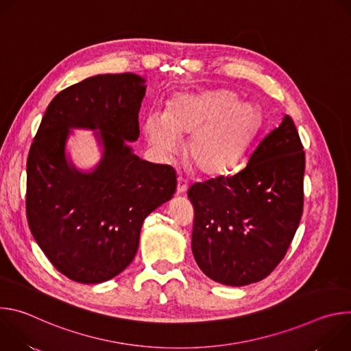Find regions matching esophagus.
I'll return each mask as SVG.
<instances>
[{"instance_id":"esophagus-1","label":"esophagus","mask_w":351,"mask_h":351,"mask_svg":"<svg viewBox=\"0 0 351 351\" xmlns=\"http://www.w3.org/2000/svg\"><path fill=\"white\" fill-rule=\"evenodd\" d=\"M187 189H189V183H187V180H186V179H183V178H178L176 193H178V194H183V193H186V191H187Z\"/></svg>"}]
</instances>
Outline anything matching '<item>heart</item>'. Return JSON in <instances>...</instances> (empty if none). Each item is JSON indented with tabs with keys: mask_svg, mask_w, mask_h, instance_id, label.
Returning <instances> with one entry per match:
<instances>
[{
	"mask_svg": "<svg viewBox=\"0 0 351 351\" xmlns=\"http://www.w3.org/2000/svg\"><path fill=\"white\" fill-rule=\"evenodd\" d=\"M261 125L252 103H239L230 90L217 88L182 93L167 111L149 112L143 125L153 152L164 161L178 154L180 138L190 137L187 153L204 173L221 175L245 156Z\"/></svg>",
	"mask_w": 351,
	"mask_h": 351,
	"instance_id": "b5f03b06",
	"label": "heart"
}]
</instances>
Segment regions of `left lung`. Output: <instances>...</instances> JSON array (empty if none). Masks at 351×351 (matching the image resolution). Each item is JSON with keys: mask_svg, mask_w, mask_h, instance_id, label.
<instances>
[{"mask_svg": "<svg viewBox=\"0 0 351 351\" xmlns=\"http://www.w3.org/2000/svg\"><path fill=\"white\" fill-rule=\"evenodd\" d=\"M306 156L293 119L264 136L234 175L190 186L191 252L210 279L245 286L285 257L303 214Z\"/></svg>", "mask_w": 351, "mask_h": 351, "instance_id": "left-lung-1", "label": "left lung"}]
</instances>
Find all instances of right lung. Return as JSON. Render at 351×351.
I'll return each mask as SVG.
<instances>
[{"label":"right lung","mask_w":351,"mask_h":351,"mask_svg":"<svg viewBox=\"0 0 351 351\" xmlns=\"http://www.w3.org/2000/svg\"><path fill=\"white\" fill-rule=\"evenodd\" d=\"M147 84L136 73L95 75L47 107L27 157L26 213L45 257L66 278L101 283L134 258L147 215L169 202L176 172L133 153ZM73 128L95 130L102 160L79 170L66 152Z\"/></svg>","instance_id":"1"}]
</instances>
